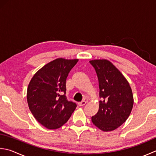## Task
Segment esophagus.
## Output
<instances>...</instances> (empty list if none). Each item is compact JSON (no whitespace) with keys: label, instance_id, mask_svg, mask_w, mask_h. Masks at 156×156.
I'll return each mask as SVG.
<instances>
[{"label":"esophagus","instance_id":"esophagus-1","mask_svg":"<svg viewBox=\"0 0 156 156\" xmlns=\"http://www.w3.org/2000/svg\"><path fill=\"white\" fill-rule=\"evenodd\" d=\"M86 103H87L86 101H82L78 103V105H79V106H83L86 104Z\"/></svg>","mask_w":156,"mask_h":156}]
</instances>
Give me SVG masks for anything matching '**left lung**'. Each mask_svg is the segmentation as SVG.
Returning a JSON list of instances; mask_svg holds the SVG:
<instances>
[{"label":"left lung","instance_id":"obj_1","mask_svg":"<svg viewBox=\"0 0 156 156\" xmlns=\"http://www.w3.org/2000/svg\"><path fill=\"white\" fill-rule=\"evenodd\" d=\"M99 80V111L92 116L93 123L105 132L112 131L124 123L132 111L134 99L129 82L116 67L107 59L89 62Z\"/></svg>","mask_w":156,"mask_h":156}]
</instances>
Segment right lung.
<instances>
[{
  "label": "right lung",
  "mask_w": 156,
  "mask_h": 156,
  "mask_svg": "<svg viewBox=\"0 0 156 156\" xmlns=\"http://www.w3.org/2000/svg\"><path fill=\"white\" fill-rule=\"evenodd\" d=\"M78 59L58 58L46 64L33 76L27 90L30 110L40 124L57 129L67 122L76 108L65 95L69 72Z\"/></svg>",
  "instance_id": "obj_1"
}]
</instances>
